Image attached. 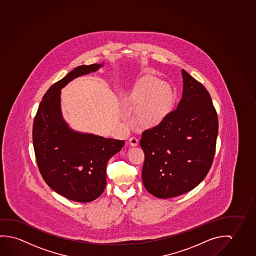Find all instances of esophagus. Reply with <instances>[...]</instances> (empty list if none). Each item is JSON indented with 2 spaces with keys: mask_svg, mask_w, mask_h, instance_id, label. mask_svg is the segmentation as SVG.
Segmentation results:
<instances>
[{
  "mask_svg": "<svg viewBox=\"0 0 256 256\" xmlns=\"http://www.w3.org/2000/svg\"><path fill=\"white\" fill-rule=\"evenodd\" d=\"M129 144L132 146H137L138 144V138H136V137H132V138H129Z\"/></svg>",
  "mask_w": 256,
  "mask_h": 256,
  "instance_id": "esophagus-1",
  "label": "esophagus"
}]
</instances>
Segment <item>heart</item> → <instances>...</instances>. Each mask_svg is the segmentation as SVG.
Masks as SVG:
<instances>
[{"instance_id": "obj_1", "label": "heart", "mask_w": 256, "mask_h": 256, "mask_svg": "<svg viewBox=\"0 0 256 256\" xmlns=\"http://www.w3.org/2000/svg\"><path fill=\"white\" fill-rule=\"evenodd\" d=\"M175 100L174 88L153 76H144L122 96V103L132 110L134 122L140 128H151L170 113Z\"/></svg>"}]
</instances>
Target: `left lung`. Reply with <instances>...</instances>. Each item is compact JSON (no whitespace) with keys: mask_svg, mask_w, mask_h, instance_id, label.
I'll list each match as a JSON object with an SVG mask.
<instances>
[{"mask_svg":"<svg viewBox=\"0 0 256 256\" xmlns=\"http://www.w3.org/2000/svg\"><path fill=\"white\" fill-rule=\"evenodd\" d=\"M182 98L158 126L142 132V182L158 198L187 193L203 180L214 156L218 116L204 86L184 69Z\"/></svg>","mask_w":256,"mask_h":256,"instance_id":"8db88e82","label":"left lung"}]
</instances>
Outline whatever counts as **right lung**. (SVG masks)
Segmentation results:
<instances>
[{
	"instance_id": "obj_1",
	"label": "right lung",
	"mask_w": 256,
	"mask_h": 256,
	"mask_svg": "<svg viewBox=\"0 0 256 256\" xmlns=\"http://www.w3.org/2000/svg\"><path fill=\"white\" fill-rule=\"evenodd\" d=\"M102 64L82 65L50 87L42 97L32 126L37 166L45 182L58 194L88 203L105 190L108 161L124 140L72 130L62 116L60 90L69 82L97 71Z\"/></svg>"
}]
</instances>
